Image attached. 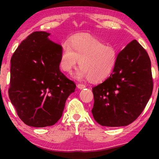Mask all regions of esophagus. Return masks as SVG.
I'll use <instances>...</instances> for the list:
<instances>
[{
	"instance_id": "esophagus-1",
	"label": "esophagus",
	"mask_w": 159,
	"mask_h": 159,
	"mask_svg": "<svg viewBox=\"0 0 159 159\" xmlns=\"http://www.w3.org/2000/svg\"><path fill=\"white\" fill-rule=\"evenodd\" d=\"M77 88H79V89H84L85 88H86L85 85H83V84H78L77 85Z\"/></svg>"
}]
</instances>
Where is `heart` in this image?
<instances>
[{"instance_id": "1", "label": "heart", "mask_w": 159, "mask_h": 159, "mask_svg": "<svg viewBox=\"0 0 159 159\" xmlns=\"http://www.w3.org/2000/svg\"><path fill=\"white\" fill-rule=\"evenodd\" d=\"M117 56L116 49L111 45H104L90 35L78 34L62 45L59 64L63 71L70 73L79 60L80 68L74 77L99 83L106 80L114 71Z\"/></svg>"}]
</instances>
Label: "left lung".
I'll return each instance as SVG.
<instances>
[{"label":"left lung","instance_id":"left-lung-1","mask_svg":"<svg viewBox=\"0 0 159 159\" xmlns=\"http://www.w3.org/2000/svg\"><path fill=\"white\" fill-rule=\"evenodd\" d=\"M152 90L149 57L133 40L118 55L110 76L93 88V117L102 126L130 124L144 110Z\"/></svg>","mask_w":159,"mask_h":159}]
</instances>
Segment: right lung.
Returning a JSON list of instances; mask_svg holds the SVG:
<instances>
[{"label": "right lung", "mask_w": 159, "mask_h": 159, "mask_svg": "<svg viewBox=\"0 0 159 159\" xmlns=\"http://www.w3.org/2000/svg\"><path fill=\"white\" fill-rule=\"evenodd\" d=\"M36 31L21 43L11 58L9 98L29 126H51L61 117L76 85L60 70L61 45Z\"/></svg>", "instance_id": "1"}]
</instances>
